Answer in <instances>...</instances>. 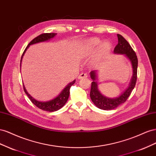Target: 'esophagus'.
<instances>
[{"instance_id":"34e87169","label":"esophagus","mask_w":156,"mask_h":156,"mask_svg":"<svg viewBox=\"0 0 156 156\" xmlns=\"http://www.w3.org/2000/svg\"><path fill=\"white\" fill-rule=\"evenodd\" d=\"M87 77V74H86V73H82L78 76V79L81 80V79H83V78H86Z\"/></svg>"}]
</instances>
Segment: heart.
Returning a JSON list of instances; mask_svg holds the SVG:
<instances>
[{"mask_svg": "<svg viewBox=\"0 0 156 156\" xmlns=\"http://www.w3.org/2000/svg\"><path fill=\"white\" fill-rule=\"evenodd\" d=\"M101 43V41L97 38H91L84 41L82 45V51L84 54L87 55L94 52ZM110 48V44L107 42L102 44L100 48V52L105 53L109 50Z\"/></svg>", "mask_w": 156, "mask_h": 156, "instance_id": "1", "label": "heart"}]
</instances>
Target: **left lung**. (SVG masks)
<instances>
[{"label":"left lung","mask_w":156,"mask_h":156,"mask_svg":"<svg viewBox=\"0 0 156 156\" xmlns=\"http://www.w3.org/2000/svg\"><path fill=\"white\" fill-rule=\"evenodd\" d=\"M118 43L115 46L114 52L115 53H119V54H125L129 59L133 66V75L130 85L126 90V91H124L118 97L114 98V99H110V98L103 96L99 92L97 87V82L95 81L97 78L96 73L95 71H91L90 73V76L91 79L93 80V82L91 86L90 97L93 103L95 105V106L102 110H112L118 107L120 105L125 103L127 100L128 97L131 95L136 82L138 59L136 53L133 50L130 44L128 43V42L121 34H118Z\"/></svg>","instance_id":"left-lung-1"}]
</instances>
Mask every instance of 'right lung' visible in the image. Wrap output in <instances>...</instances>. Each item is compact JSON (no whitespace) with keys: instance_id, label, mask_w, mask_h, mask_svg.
Masks as SVG:
<instances>
[{"instance_id":"add662e5","label":"right lung","mask_w":156,"mask_h":156,"mask_svg":"<svg viewBox=\"0 0 156 156\" xmlns=\"http://www.w3.org/2000/svg\"><path fill=\"white\" fill-rule=\"evenodd\" d=\"M56 34H57V33H43V34H40L39 36L37 37L36 38H34L33 41H31L29 42L28 46H27V48H25V50H24L23 54H22L21 59H22V57H23L26 50L27 49V48L30 45H32V44H36V43L48 41V40H50V38H52L54 37ZM75 82H76V80H74L73 82H71L70 83H69L68 85L66 86V87L64 89V90L61 91L59 95H58L56 98H55L54 99H53L50 101H48V102H41V101H38L37 100H35L34 98L31 97L27 93V91H26L24 86H23V90H24L25 93L27 94V95L28 97L29 98L30 101L32 102V103L35 106H37L38 108L43 110H45V111H48V112H53V111L58 110L59 109L63 107V106L65 105L66 101H67V100L69 99L70 87L73 85V84L75 83Z\"/></svg>"}]
</instances>
